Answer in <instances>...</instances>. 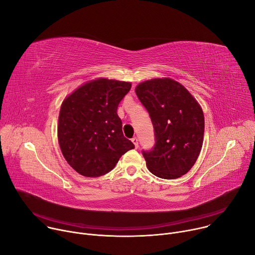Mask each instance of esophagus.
Masks as SVG:
<instances>
[{"label":"esophagus","mask_w":255,"mask_h":255,"mask_svg":"<svg viewBox=\"0 0 255 255\" xmlns=\"http://www.w3.org/2000/svg\"><path fill=\"white\" fill-rule=\"evenodd\" d=\"M131 140H132V142L134 143V145H135V147L137 148V147H138V138H137V137H133V138H132Z\"/></svg>","instance_id":"34e87169"}]
</instances>
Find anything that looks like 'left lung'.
<instances>
[{
	"mask_svg": "<svg viewBox=\"0 0 255 255\" xmlns=\"http://www.w3.org/2000/svg\"><path fill=\"white\" fill-rule=\"evenodd\" d=\"M151 119L155 143L142 154L151 173L173 179L195 164L203 145L205 120L200 105L179 83L153 79L135 89Z\"/></svg>",
	"mask_w": 255,
	"mask_h": 255,
	"instance_id": "left-lung-1",
	"label": "left lung"
}]
</instances>
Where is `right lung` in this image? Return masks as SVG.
<instances>
[{
  "mask_svg": "<svg viewBox=\"0 0 255 255\" xmlns=\"http://www.w3.org/2000/svg\"><path fill=\"white\" fill-rule=\"evenodd\" d=\"M131 84L99 79L85 84L62 103L58 142L67 163L85 176L111 171L134 144L124 137L118 105Z\"/></svg>",
  "mask_w": 255,
  "mask_h": 255,
  "instance_id": "1",
  "label": "right lung"
}]
</instances>
